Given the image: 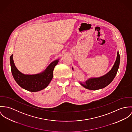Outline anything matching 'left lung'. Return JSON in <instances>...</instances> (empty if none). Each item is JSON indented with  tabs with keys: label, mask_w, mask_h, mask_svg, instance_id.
I'll list each match as a JSON object with an SVG mask.
<instances>
[{
	"label": "left lung",
	"mask_w": 132,
	"mask_h": 132,
	"mask_svg": "<svg viewBox=\"0 0 132 132\" xmlns=\"http://www.w3.org/2000/svg\"><path fill=\"white\" fill-rule=\"evenodd\" d=\"M119 63L120 56L118 51L116 60L109 72L100 77H89L84 82H79V84L83 87L90 90H97L107 87L116 77L119 68ZM72 69L74 70L73 67Z\"/></svg>",
	"instance_id": "1"
}]
</instances>
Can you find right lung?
I'll return each instance as SVG.
<instances>
[{"mask_svg":"<svg viewBox=\"0 0 132 132\" xmlns=\"http://www.w3.org/2000/svg\"><path fill=\"white\" fill-rule=\"evenodd\" d=\"M13 54L10 57L11 71L16 82L21 88L32 92H36L46 88L53 77V70L59 62L57 59L51 62L43 71L35 74H25L15 67Z\"/></svg>","mask_w":132,"mask_h":132,"instance_id":"right-lung-1","label":"right lung"}]
</instances>
